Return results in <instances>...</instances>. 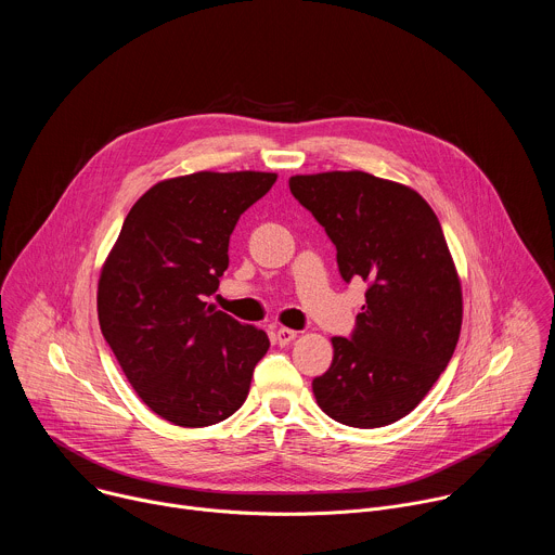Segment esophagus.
I'll list each match as a JSON object with an SVG mask.
<instances>
[{
	"mask_svg": "<svg viewBox=\"0 0 555 555\" xmlns=\"http://www.w3.org/2000/svg\"><path fill=\"white\" fill-rule=\"evenodd\" d=\"M296 338V332L294 330H287V327H279L276 330V334H274V340H276V345H289L292 340Z\"/></svg>",
	"mask_w": 555,
	"mask_h": 555,
	"instance_id": "34e87169",
	"label": "esophagus"
}]
</instances>
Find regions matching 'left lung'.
Segmentation results:
<instances>
[{
  "label": "left lung",
  "mask_w": 555,
  "mask_h": 555,
  "mask_svg": "<svg viewBox=\"0 0 555 555\" xmlns=\"http://www.w3.org/2000/svg\"><path fill=\"white\" fill-rule=\"evenodd\" d=\"M289 191L325 228L345 283H366L351 336L332 338V366L311 382L315 402L345 426H388L426 398L459 340L441 223L420 193L364 171L294 176Z\"/></svg>",
  "instance_id": "obj_1"
}]
</instances>
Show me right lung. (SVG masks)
Returning <instances> with one entry per match:
<instances>
[{"instance_id": "obj_1", "label": "right lung", "mask_w": 555, "mask_h": 555, "mask_svg": "<svg viewBox=\"0 0 555 555\" xmlns=\"http://www.w3.org/2000/svg\"><path fill=\"white\" fill-rule=\"evenodd\" d=\"M276 173L199 171L157 182L125 217L99 281V323L129 384L163 420L202 428L248 398L270 340L208 305L240 217Z\"/></svg>"}]
</instances>
